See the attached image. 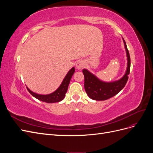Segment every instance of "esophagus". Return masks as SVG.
Returning a JSON list of instances; mask_svg holds the SVG:
<instances>
[{
  "label": "esophagus",
  "instance_id": "obj_1",
  "mask_svg": "<svg viewBox=\"0 0 153 153\" xmlns=\"http://www.w3.org/2000/svg\"><path fill=\"white\" fill-rule=\"evenodd\" d=\"M76 66L78 69H82L84 68L85 66V63L84 62L82 61V60H79V61H78L76 63Z\"/></svg>",
  "mask_w": 153,
  "mask_h": 153
}]
</instances>
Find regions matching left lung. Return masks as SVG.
Wrapping results in <instances>:
<instances>
[{"label": "left lung", "mask_w": 153, "mask_h": 153, "mask_svg": "<svg viewBox=\"0 0 153 153\" xmlns=\"http://www.w3.org/2000/svg\"><path fill=\"white\" fill-rule=\"evenodd\" d=\"M123 41L127 53L128 68L126 74L121 79L110 83L103 82L100 81L87 69H83L82 71L84 75V88L87 95L91 99L97 101L108 100L119 93L126 84L130 71L131 62L126 42L124 39Z\"/></svg>", "instance_id": "left-lung-1"}]
</instances>
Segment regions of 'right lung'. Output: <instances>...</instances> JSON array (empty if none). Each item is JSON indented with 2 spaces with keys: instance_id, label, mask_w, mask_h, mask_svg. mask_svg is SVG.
Returning <instances> with one entry per match:
<instances>
[{
  "instance_id": "add662e5",
  "label": "right lung",
  "mask_w": 153,
  "mask_h": 153,
  "mask_svg": "<svg viewBox=\"0 0 153 153\" xmlns=\"http://www.w3.org/2000/svg\"><path fill=\"white\" fill-rule=\"evenodd\" d=\"M75 68H71L70 69V71L68 73L65 78H64V79L62 81L61 85H60V87L56 91L53 92L52 94H50L48 95L38 94L34 93L33 92H32L27 87V89L32 96H33L36 99L43 101V102L48 103L59 102V101H62L64 98V97H65L66 93L68 91V88L69 84V82H70L71 78L74 73H75Z\"/></svg>"
}]
</instances>
